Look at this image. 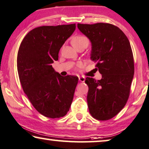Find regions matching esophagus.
Segmentation results:
<instances>
[{"mask_svg":"<svg viewBox=\"0 0 149 149\" xmlns=\"http://www.w3.org/2000/svg\"><path fill=\"white\" fill-rule=\"evenodd\" d=\"M79 81H81V82H85V77H83V76L79 77Z\"/></svg>","mask_w":149,"mask_h":149,"instance_id":"obj_1","label":"esophagus"}]
</instances>
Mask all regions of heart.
I'll return each instance as SVG.
<instances>
[{
    "label": "heart",
    "mask_w": 149,
    "mask_h": 149,
    "mask_svg": "<svg viewBox=\"0 0 149 149\" xmlns=\"http://www.w3.org/2000/svg\"><path fill=\"white\" fill-rule=\"evenodd\" d=\"M72 44L74 47L85 46V48L89 44V40L87 37L84 36H78L74 37L72 40Z\"/></svg>",
    "instance_id": "heart-1"
}]
</instances>
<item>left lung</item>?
I'll list each match as a JSON object with an SVG mask.
<instances>
[{
  "label": "left lung",
  "instance_id": "1",
  "mask_svg": "<svg viewBox=\"0 0 149 149\" xmlns=\"http://www.w3.org/2000/svg\"><path fill=\"white\" fill-rule=\"evenodd\" d=\"M91 44V57L102 74L87 77V103L93 117L107 120L124 108L130 94L134 65L130 42L121 29L109 23L77 24Z\"/></svg>",
  "mask_w": 149,
  "mask_h": 149
}]
</instances>
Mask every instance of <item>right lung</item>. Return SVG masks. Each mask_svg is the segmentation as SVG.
<instances>
[{"instance_id":"obj_1","label":"right lung","mask_w":149,"mask_h":149,"mask_svg":"<svg viewBox=\"0 0 149 149\" xmlns=\"http://www.w3.org/2000/svg\"><path fill=\"white\" fill-rule=\"evenodd\" d=\"M75 29V24L34 28L19 46L17 65L21 86L33 106L46 117H63L72 103L78 77L61 76L52 64L58 60L60 48Z\"/></svg>"}]
</instances>
